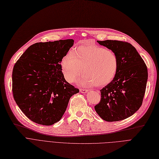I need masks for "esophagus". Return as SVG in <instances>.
I'll return each mask as SVG.
<instances>
[{
    "label": "esophagus",
    "mask_w": 159,
    "mask_h": 159,
    "mask_svg": "<svg viewBox=\"0 0 159 159\" xmlns=\"http://www.w3.org/2000/svg\"><path fill=\"white\" fill-rule=\"evenodd\" d=\"M80 92L82 93H86L88 92V89H80Z\"/></svg>",
    "instance_id": "34e87169"
}]
</instances>
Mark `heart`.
Listing matches in <instances>:
<instances>
[{
	"mask_svg": "<svg viewBox=\"0 0 159 159\" xmlns=\"http://www.w3.org/2000/svg\"><path fill=\"white\" fill-rule=\"evenodd\" d=\"M61 67L66 80L73 82L78 79L79 84L84 86L103 87L111 82L118 70L116 54L104 47L85 41L67 52L61 60Z\"/></svg>",
	"mask_w": 159,
	"mask_h": 159,
	"instance_id": "b5f03b06",
	"label": "heart"
}]
</instances>
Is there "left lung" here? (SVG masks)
<instances>
[{
  "label": "left lung",
  "instance_id": "left-lung-1",
  "mask_svg": "<svg viewBox=\"0 0 159 159\" xmlns=\"http://www.w3.org/2000/svg\"><path fill=\"white\" fill-rule=\"evenodd\" d=\"M114 52L118 70L113 80L101 89L96 112L107 121H118L133 115L142 104L148 77V68L135 48L118 40L98 41Z\"/></svg>",
  "mask_w": 159,
  "mask_h": 159
}]
</instances>
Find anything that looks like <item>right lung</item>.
I'll return each instance as SVG.
<instances>
[{"label": "right lung", "instance_id": "obj_1", "mask_svg": "<svg viewBox=\"0 0 159 159\" xmlns=\"http://www.w3.org/2000/svg\"><path fill=\"white\" fill-rule=\"evenodd\" d=\"M73 43L72 39L34 43L13 67V98L31 121L43 125L59 121L71 97L79 92L66 80L60 64Z\"/></svg>", "mask_w": 159, "mask_h": 159}]
</instances>
